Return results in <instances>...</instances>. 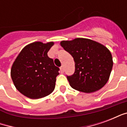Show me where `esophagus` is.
<instances>
[{"instance_id": "esophagus-1", "label": "esophagus", "mask_w": 127, "mask_h": 127, "mask_svg": "<svg viewBox=\"0 0 127 127\" xmlns=\"http://www.w3.org/2000/svg\"><path fill=\"white\" fill-rule=\"evenodd\" d=\"M60 69H61V73H64V66H62L61 67V68H60Z\"/></svg>"}]
</instances>
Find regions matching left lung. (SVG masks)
Listing matches in <instances>:
<instances>
[{"label": "left lung", "instance_id": "1", "mask_svg": "<svg viewBox=\"0 0 127 127\" xmlns=\"http://www.w3.org/2000/svg\"><path fill=\"white\" fill-rule=\"evenodd\" d=\"M60 44L74 60V74L67 76L72 88L91 93L106 84L112 71L113 59L110 51L104 45L86 38L62 41Z\"/></svg>", "mask_w": 127, "mask_h": 127}]
</instances>
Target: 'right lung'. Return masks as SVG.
<instances>
[{
  "label": "right lung",
  "instance_id": "1",
  "mask_svg": "<svg viewBox=\"0 0 127 127\" xmlns=\"http://www.w3.org/2000/svg\"><path fill=\"white\" fill-rule=\"evenodd\" d=\"M54 44L53 41L31 43L21 50L13 63L11 77L13 84L28 98H43L55 88L59 68L47 56Z\"/></svg>",
  "mask_w": 127,
  "mask_h": 127
}]
</instances>
